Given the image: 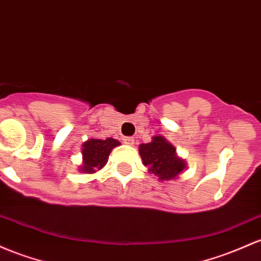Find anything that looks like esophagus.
I'll return each instance as SVG.
<instances>
[{"label":"esophagus","instance_id":"1","mask_svg":"<svg viewBox=\"0 0 261 261\" xmlns=\"http://www.w3.org/2000/svg\"><path fill=\"white\" fill-rule=\"evenodd\" d=\"M124 142L126 145H128V146H134L135 145V139H134V137H124Z\"/></svg>","mask_w":261,"mask_h":261}]
</instances>
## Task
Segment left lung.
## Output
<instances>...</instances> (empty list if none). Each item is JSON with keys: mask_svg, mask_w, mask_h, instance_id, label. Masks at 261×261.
I'll return each instance as SVG.
<instances>
[{"mask_svg": "<svg viewBox=\"0 0 261 261\" xmlns=\"http://www.w3.org/2000/svg\"><path fill=\"white\" fill-rule=\"evenodd\" d=\"M142 162L161 181L176 178L186 168L185 160L176 154V148L163 136H153L152 141L139 146Z\"/></svg>", "mask_w": 261, "mask_h": 261, "instance_id": "8db88e82", "label": "left lung"}]
</instances>
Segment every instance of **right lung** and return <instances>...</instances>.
Wrapping results in <instances>:
<instances>
[{
    "mask_svg": "<svg viewBox=\"0 0 261 261\" xmlns=\"http://www.w3.org/2000/svg\"><path fill=\"white\" fill-rule=\"evenodd\" d=\"M119 145L120 142L111 137L105 140H88L83 144V165L80 166L79 171L85 173H94L101 170L107 165L111 150Z\"/></svg>",
    "mask_w": 261,
    "mask_h": 261,
    "instance_id": "add662e5",
    "label": "right lung"
}]
</instances>
